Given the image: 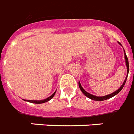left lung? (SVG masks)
I'll list each match as a JSON object with an SVG mask.
<instances>
[{
	"label": "left lung",
	"mask_w": 134,
	"mask_h": 134,
	"mask_svg": "<svg viewBox=\"0 0 134 134\" xmlns=\"http://www.w3.org/2000/svg\"><path fill=\"white\" fill-rule=\"evenodd\" d=\"M119 44L121 45V46H122L121 44H120V42H118ZM124 54H125V63H126V66H127V75L126 76V78H125V81H123V84L121 85V86L120 87V88H119L118 90H117L116 91H115L114 92L111 93V94H110L109 95H106V96H94V95H92L91 94H90V93L87 92L86 90H85L84 89H83V88H82V86H81V84H80V81H79V87H80V90H81V91L83 92V94L85 95L86 96H87L88 98H90V99L93 100H97V101H102V100H107L109 99V98H110L113 97L114 96H115L116 94H117L119 92H120V91L122 89H123V86H124V85H125V82H126V80H127V75H128V73H129V62H128V59H127V55L126 54H125V51H124Z\"/></svg>",
	"instance_id": "1"
}]
</instances>
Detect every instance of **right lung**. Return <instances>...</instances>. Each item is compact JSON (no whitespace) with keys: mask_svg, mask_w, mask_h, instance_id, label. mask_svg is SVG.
<instances>
[{"mask_svg":"<svg viewBox=\"0 0 134 134\" xmlns=\"http://www.w3.org/2000/svg\"><path fill=\"white\" fill-rule=\"evenodd\" d=\"M55 93L56 91L54 92L51 96H49V97L47 98H46V99L44 100H24L27 101V102H32V103H35V104H42V103H44V102H48V101H49L51 99H52L53 98V96H54V94H55Z\"/></svg>","mask_w":134,"mask_h":134,"instance_id":"1","label":"right lung"}]
</instances>
